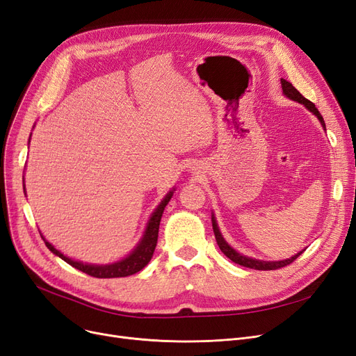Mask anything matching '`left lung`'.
<instances>
[{
  "label": "left lung",
  "instance_id": "8db88e82",
  "mask_svg": "<svg viewBox=\"0 0 356 356\" xmlns=\"http://www.w3.org/2000/svg\"><path fill=\"white\" fill-rule=\"evenodd\" d=\"M282 89H283V94L287 97V98H291V99H293V101H298V102H300V104H304L305 107L309 110V111H312L315 115L318 117V120L321 122V124H323V127L325 129V123H324V120H323V117H321V114H320V111L317 110V107H315V104L314 102H311L309 99H307L304 95L300 94V92L291 83V82H287V81H284V79H282ZM213 229H214V234H216V241H217V245H218V248L221 249V252L225 254L229 259H232L233 262H236V264H239V266H243V267H248V268H254V270H264V271H267V270H279V268H283V267H286V266H289V264H292V262L302 254V252H299V254H296L295 257H292V258H289V259H283V261H274V262H267V261H259V259H252V258H248V257H243V255H241V254H238L234 251L233 248H230L227 243H226V241L222 239V236H221V233H220V230H218V227H217V222H216V220H214V217H213Z\"/></svg>",
  "mask_w": 356,
  "mask_h": 356
}]
</instances>
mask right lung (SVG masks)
<instances>
[{
  "label": "right lung",
  "instance_id": "right-lung-1",
  "mask_svg": "<svg viewBox=\"0 0 356 356\" xmlns=\"http://www.w3.org/2000/svg\"><path fill=\"white\" fill-rule=\"evenodd\" d=\"M171 196H173V192H170L161 201V204L158 205V208L155 209V213L152 214V217L148 222V227H147V230H145L143 238H142L140 243L136 246L135 251L131 252L129 257H126L124 259L114 262V264L90 266V264H83V262H79V261H73L67 257H64L60 251H57V249L49 242H47L44 238L42 239L52 254L58 255L61 259L67 262V264L86 273L88 275H92V277H97V279L127 277V275H131V274L140 271L151 261L152 254L155 251V246H156V241H158V229H160V221H161V217L164 213V208L168 204V201L171 200Z\"/></svg>",
  "mask_w": 356,
  "mask_h": 356
}]
</instances>
